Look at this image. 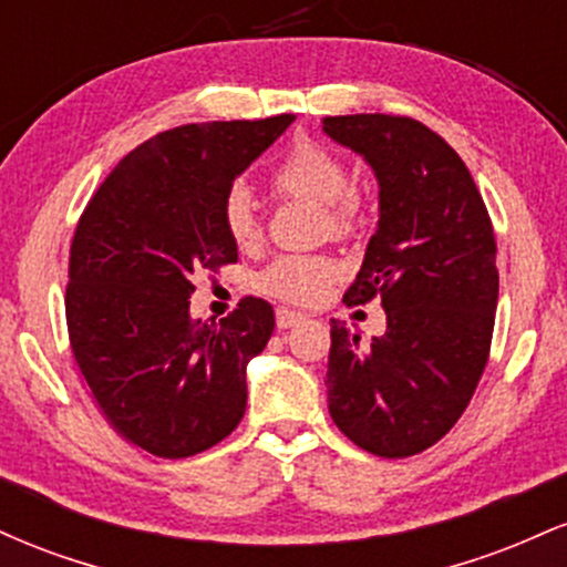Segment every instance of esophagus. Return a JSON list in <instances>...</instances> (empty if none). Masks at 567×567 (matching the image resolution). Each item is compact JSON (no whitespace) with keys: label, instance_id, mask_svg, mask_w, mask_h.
Segmentation results:
<instances>
[{"label":"esophagus","instance_id":"obj_1","mask_svg":"<svg viewBox=\"0 0 567 567\" xmlns=\"http://www.w3.org/2000/svg\"><path fill=\"white\" fill-rule=\"evenodd\" d=\"M303 322V315L301 311H292V309H285V306H279L277 309V328H292V324Z\"/></svg>","mask_w":567,"mask_h":567}]
</instances>
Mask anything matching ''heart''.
<instances>
[{"label": "heart", "mask_w": 567, "mask_h": 567, "mask_svg": "<svg viewBox=\"0 0 567 567\" xmlns=\"http://www.w3.org/2000/svg\"><path fill=\"white\" fill-rule=\"evenodd\" d=\"M269 184L279 197L320 205L324 229L336 237H347L360 226L362 205L351 188L347 162L322 143H296L271 171ZM220 226L237 250H252L261 245V218L243 186L226 192L220 202ZM341 275L343 266L333 256H279L252 277V288L279 301L311 306Z\"/></svg>", "instance_id": "heart-1"}]
</instances>
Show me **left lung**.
<instances>
[{
	"label": "left lung",
	"mask_w": 567,
	"mask_h": 567,
	"mask_svg": "<svg viewBox=\"0 0 567 567\" xmlns=\"http://www.w3.org/2000/svg\"><path fill=\"white\" fill-rule=\"evenodd\" d=\"M322 130L381 186L379 229L343 303L381 298L386 311L370 347L330 324L328 410L362 451L408 458L451 432L483 379L498 303L493 224L464 159L413 116H324Z\"/></svg>",
	"instance_id": "1"
}]
</instances>
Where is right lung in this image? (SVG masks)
<instances>
[{"mask_svg":"<svg viewBox=\"0 0 567 567\" xmlns=\"http://www.w3.org/2000/svg\"><path fill=\"white\" fill-rule=\"evenodd\" d=\"M292 120L165 130L109 173L76 224L71 351L109 424L159 458L218 445L245 415V368L269 343L275 309L250 296L202 322L188 317V296L197 275L237 264L220 202Z\"/></svg>","mask_w":567,"mask_h":567,"instance_id":"add662e5","label":"right lung"}]
</instances>
